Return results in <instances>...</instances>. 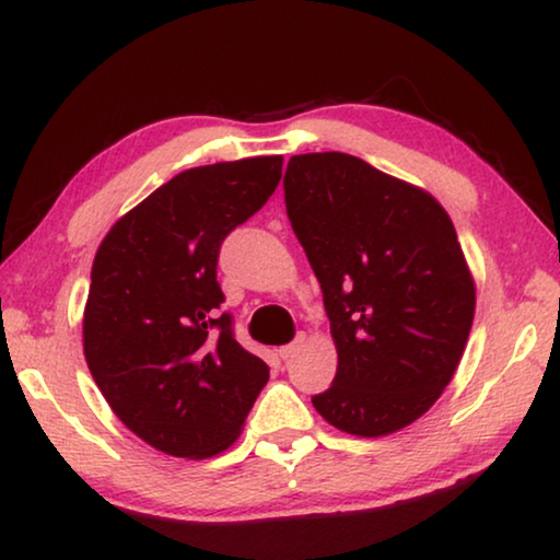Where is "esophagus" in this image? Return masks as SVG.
I'll list each match as a JSON object with an SVG mask.
<instances>
[{"instance_id":"obj_1","label":"esophagus","mask_w":560,"mask_h":560,"mask_svg":"<svg viewBox=\"0 0 560 560\" xmlns=\"http://www.w3.org/2000/svg\"><path fill=\"white\" fill-rule=\"evenodd\" d=\"M303 343H305V336L300 334V336L293 340V343H288V346L280 348V359H282V361L293 359V355L300 351V348H303Z\"/></svg>"}]
</instances>
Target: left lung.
Listing matches in <instances>:
<instances>
[{"instance_id":"1","label":"left lung","mask_w":560,"mask_h":560,"mask_svg":"<svg viewBox=\"0 0 560 560\" xmlns=\"http://www.w3.org/2000/svg\"><path fill=\"white\" fill-rule=\"evenodd\" d=\"M282 186L338 351L313 407L355 436L409 427L455 376L472 328L455 224L432 194L338 151L293 156Z\"/></svg>"}]
</instances>
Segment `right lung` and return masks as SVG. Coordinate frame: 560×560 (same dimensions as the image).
Here are the masks:
<instances>
[{"label": "right lung", "instance_id": "obj_1", "mask_svg": "<svg viewBox=\"0 0 560 560\" xmlns=\"http://www.w3.org/2000/svg\"><path fill=\"white\" fill-rule=\"evenodd\" d=\"M280 176L282 156L186 168L120 217L95 253L88 369L116 417L166 455H220L270 378L220 313L217 260Z\"/></svg>", "mask_w": 560, "mask_h": 560}]
</instances>
